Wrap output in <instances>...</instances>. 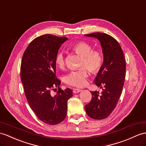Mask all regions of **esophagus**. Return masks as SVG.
<instances>
[{
    "mask_svg": "<svg viewBox=\"0 0 146 146\" xmlns=\"http://www.w3.org/2000/svg\"><path fill=\"white\" fill-rule=\"evenodd\" d=\"M82 90L81 89H79V88H73V93L74 94H77L80 92Z\"/></svg>",
    "mask_w": 146,
    "mask_h": 146,
    "instance_id": "obj_1",
    "label": "esophagus"
}]
</instances>
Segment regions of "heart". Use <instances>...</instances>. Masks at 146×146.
Returning a JSON list of instances; mask_svg holds the SVG:
<instances>
[{
    "mask_svg": "<svg viewBox=\"0 0 146 146\" xmlns=\"http://www.w3.org/2000/svg\"><path fill=\"white\" fill-rule=\"evenodd\" d=\"M77 54L81 56L80 69L70 71L64 77V81L69 86L82 87L87 84L89 69L93 74L98 72L104 64V56L98 49H92V46L85 41H79L71 46ZM55 63L61 69L65 66L66 60L63 52L59 51L56 56Z\"/></svg>",
    "mask_w": 146,
    "mask_h": 146,
    "instance_id": "b5f03b06",
    "label": "heart"
}]
</instances>
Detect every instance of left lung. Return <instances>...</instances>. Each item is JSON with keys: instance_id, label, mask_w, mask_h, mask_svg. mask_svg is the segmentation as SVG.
Here are the masks:
<instances>
[{"instance_id": "obj_1", "label": "left lung", "mask_w": 146, "mask_h": 146, "mask_svg": "<svg viewBox=\"0 0 146 146\" xmlns=\"http://www.w3.org/2000/svg\"><path fill=\"white\" fill-rule=\"evenodd\" d=\"M100 41L104 53V64L95 79V83L102 88V93L90 92L92 99L85 105L87 114L95 119L107 118L115 108L122 93L126 76V60L121 48L115 39L104 33L85 35Z\"/></svg>"}]
</instances>
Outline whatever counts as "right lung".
I'll list each match as a JSON object with an SVG mask.
<instances>
[{"label":"right lung","instance_id":"obj_1","mask_svg":"<svg viewBox=\"0 0 146 146\" xmlns=\"http://www.w3.org/2000/svg\"><path fill=\"white\" fill-rule=\"evenodd\" d=\"M67 38L44 35L30 42L22 57L20 78L30 108L38 119L54 125L66 118L67 101L72 97L70 88L62 90L56 76L55 58ZM58 90L52 96L51 90Z\"/></svg>","mask_w":146,"mask_h":146}]
</instances>
